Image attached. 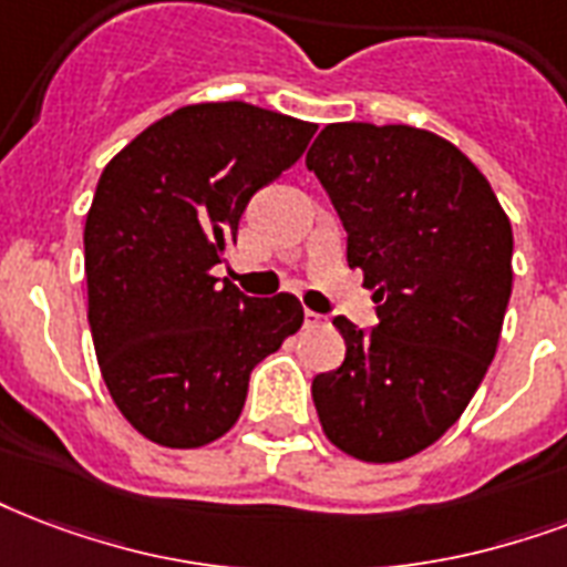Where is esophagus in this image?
<instances>
[{"label":"esophagus","mask_w":567,"mask_h":567,"mask_svg":"<svg viewBox=\"0 0 567 567\" xmlns=\"http://www.w3.org/2000/svg\"><path fill=\"white\" fill-rule=\"evenodd\" d=\"M302 321H306V327H323V321H327V318H323V315H318V312H312V309H306Z\"/></svg>","instance_id":"1"}]
</instances>
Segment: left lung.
<instances>
[{"label":"left lung","instance_id":"obj_1","mask_svg":"<svg viewBox=\"0 0 567 567\" xmlns=\"http://www.w3.org/2000/svg\"><path fill=\"white\" fill-rule=\"evenodd\" d=\"M348 231L378 323L336 315L344 362L312 380L323 434L392 464L446 434L494 360L512 297V223L452 142L408 124H327L306 154Z\"/></svg>","mask_w":567,"mask_h":567}]
</instances>
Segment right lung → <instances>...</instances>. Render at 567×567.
<instances>
[{
	"label": "right lung",
	"mask_w": 567,
	"mask_h": 567,
	"mask_svg": "<svg viewBox=\"0 0 567 567\" xmlns=\"http://www.w3.org/2000/svg\"><path fill=\"white\" fill-rule=\"evenodd\" d=\"M315 130L244 101L196 103L103 168L82 237L89 327L112 401L151 443L223 437L255 365L300 330L293 293L246 297L210 270L249 198L302 157Z\"/></svg>",
	"instance_id": "add662e5"
}]
</instances>
